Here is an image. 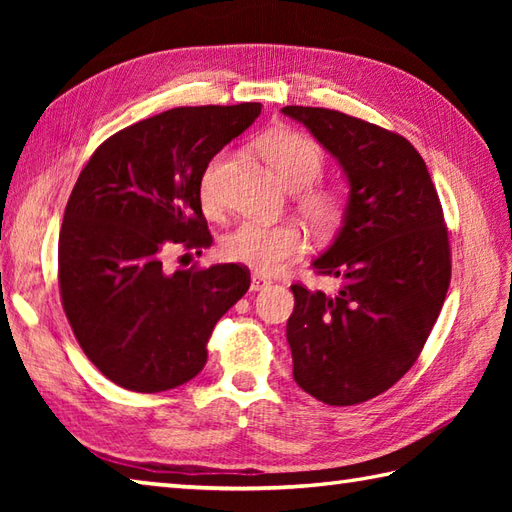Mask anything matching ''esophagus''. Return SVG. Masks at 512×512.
Listing matches in <instances>:
<instances>
[{
	"instance_id": "34e87169",
	"label": "esophagus",
	"mask_w": 512,
	"mask_h": 512,
	"mask_svg": "<svg viewBox=\"0 0 512 512\" xmlns=\"http://www.w3.org/2000/svg\"><path fill=\"white\" fill-rule=\"evenodd\" d=\"M270 286V279L266 275H259L255 273L253 277H250V290H266Z\"/></svg>"
}]
</instances>
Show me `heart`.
Segmentation results:
<instances>
[{"mask_svg": "<svg viewBox=\"0 0 512 512\" xmlns=\"http://www.w3.org/2000/svg\"><path fill=\"white\" fill-rule=\"evenodd\" d=\"M259 151L281 182L295 191V204L314 233L328 235L345 215V193L332 184L317 182L325 167V154L317 140L290 127L268 129L255 140ZM222 158L215 156L200 178V200L213 206L217 200V169ZM226 262L246 266L259 275H273L306 253V235L292 222L262 224L242 222L222 239Z\"/></svg>", "mask_w": 512, "mask_h": 512, "instance_id": "heart-1", "label": "heart"}]
</instances>
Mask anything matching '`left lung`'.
I'll return each mask as SVG.
<instances>
[{
    "instance_id": "left-lung-1",
    "label": "left lung",
    "mask_w": 512,
    "mask_h": 512,
    "mask_svg": "<svg viewBox=\"0 0 512 512\" xmlns=\"http://www.w3.org/2000/svg\"><path fill=\"white\" fill-rule=\"evenodd\" d=\"M281 112L310 129L350 182L341 231L312 264L341 277V290L290 286L292 376L325 405H358L409 372L442 310L451 281L442 204L405 136L325 107Z\"/></svg>"
}]
</instances>
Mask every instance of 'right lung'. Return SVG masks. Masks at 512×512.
I'll return each mask as SVG.
<instances>
[{"mask_svg":"<svg viewBox=\"0 0 512 512\" xmlns=\"http://www.w3.org/2000/svg\"><path fill=\"white\" fill-rule=\"evenodd\" d=\"M259 112L200 105L145 118L96 147L76 180L59 235L61 303L85 356L118 387L156 394L198 376L215 323L250 288L237 264L167 273L162 257L211 246L202 171Z\"/></svg>","mask_w":512,"mask_h":512,"instance_id":"add662e5","label":"right lung"}]
</instances>
